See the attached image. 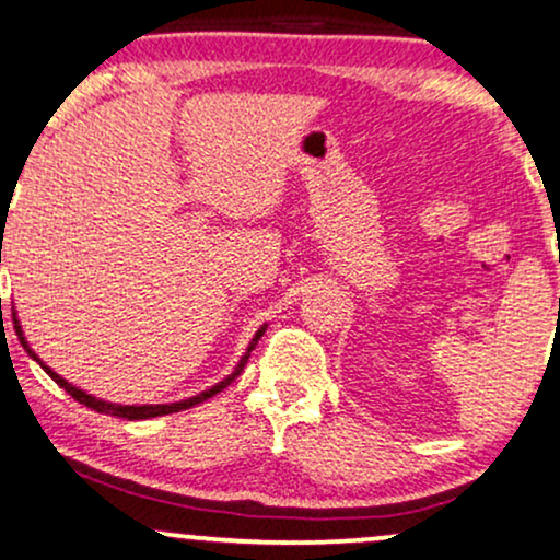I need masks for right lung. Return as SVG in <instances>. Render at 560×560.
<instances>
[{
	"instance_id": "obj_1",
	"label": "right lung",
	"mask_w": 560,
	"mask_h": 560,
	"mask_svg": "<svg viewBox=\"0 0 560 560\" xmlns=\"http://www.w3.org/2000/svg\"><path fill=\"white\" fill-rule=\"evenodd\" d=\"M2 223H4V218H2ZM0 262H2V253H0ZM12 324H15L18 339H21V345L25 347V350H28V355L34 358V361H38V358L34 355V352H31L28 342H25V337H23V329H21V324H18V318H15V316H12ZM262 331H266V326H260L258 334H255V337H253V342H249L247 352H244V355H242V361H240V365H236V369H234V374H229L226 378H223V382H218L215 387H210V389L199 392V395H195V397H189V400H182V402H171V405H115V402H105V400H100V397H94V395H86V392H83V389L73 387V384H68L66 378H62L60 374H55L52 369H47V365H44L42 361H38V365H42V369L47 371V374L52 376L55 382L60 384V387L66 389L70 397H73V400H79L81 405H86V408L96 410V413L118 416V419H128V421H141V419H155V416H168V413H178V410H186V408H191V405H197V402H205V400H208V397H213V395H218V392H221V389H226L229 384L234 382V378L242 374V369H244V365H247V358H249V352L255 350V345H258V339L262 337Z\"/></svg>"
}]
</instances>
